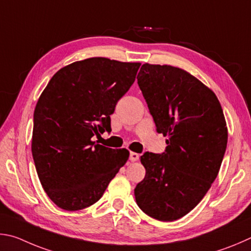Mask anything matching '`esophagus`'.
<instances>
[{
    "label": "esophagus",
    "mask_w": 251,
    "mask_h": 251,
    "mask_svg": "<svg viewBox=\"0 0 251 251\" xmlns=\"http://www.w3.org/2000/svg\"><path fill=\"white\" fill-rule=\"evenodd\" d=\"M139 154L138 153H135V152H130V160L132 161V162H135V161H138L139 160Z\"/></svg>",
    "instance_id": "esophagus-1"
}]
</instances>
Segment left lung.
<instances>
[{
  "label": "left lung",
  "instance_id": "1",
  "mask_svg": "<svg viewBox=\"0 0 251 251\" xmlns=\"http://www.w3.org/2000/svg\"><path fill=\"white\" fill-rule=\"evenodd\" d=\"M137 79L168 147L141 156L146 176L134 188L135 201L150 217L173 222L190 213L217 177L226 120L216 95L185 70L144 64Z\"/></svg>",
  "mask_w": 251,
  "mask_h": 251
}]
</instances>
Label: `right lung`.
<instances>
[{"mask_svg": "<svg viewBox=\"0 0 251 251\" xmlns=\"http://www.w3.org/2000/svg\"><path fill=\"white\" fill-rule=\"evenodd\" d=\"M140 63L103 57L75 61L48 82L34 111L32 154L47 196L65 210L98 201L129 159L126 149L96 144L110 116L135 80Z\"/></svg>", "mask_w": 251, "mask_h": 251, "instance_id": "obj_1", "label": "right lung"}]
</instances>
